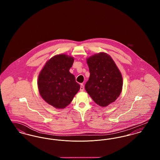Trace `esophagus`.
<instances>
[{
    "instance_id": "1",
    "label": "esophagus",
    "mask_w": 160,
    "mask_h": 160,
    "mask_svg": "<svg viewBox=\"0 0 160 160\" xmlns=\"http://www.w3.org/2000/svg\"><path fill=\"white\" fill-rule=\"evenodd\" d=\"M80 91H84V85L83 84H80Z\"/></svg>"
}]
</instances>
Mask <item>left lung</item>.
Segmentation results:
<instances>
[{
  "mask_svg": "<svg viewBox=\"0 0 160 160\" xmlns=\"http://www.w3.org/2000/svg\"><path fill=\"white\" fill-rule=\"evenodd\" d=\"M90 77L85 89L95 103L106 107L114 102L122 91V75L112 58L105 53L87 59Z\"/></svg>",
  "mask_w": 160,
  "mask_h": 160,
  "instance_id": "8db88e82",
  "label": "left lung"
}]
</instances>
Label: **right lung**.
Segmentation results:
<instances>
[{
	"instance_id": "add662e5",
	"label": "right lung",
	"mask_w": 160,
	"mask_h": 160,
	"mask_svg": "<svg viewBox=\"0 0 160 160\" xmlns=\"http://www.w3.org/2000/svg\"><path fill=\"white\" fill-rule=\"evenodd\" d=\"M74 58L59 54L51 58L39 74L38 87L42 98L57 108H63L70 104L80 89L75 76L69 69Z\"/></svg>"
}]
</instances>
